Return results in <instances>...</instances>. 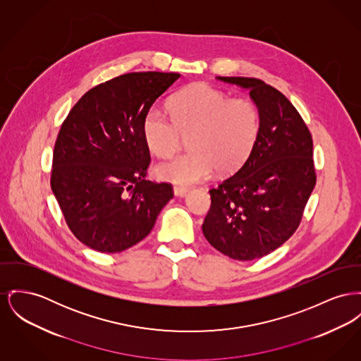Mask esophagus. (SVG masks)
Returning <instances> with one entry per match:
<instances>
[{
    "label": "esophagus",
    "instance_id": "1",
    "mask_svg": "<svg viewBox=\"0 0 361 361\" xmlns=\"http://www.w3.org/2000/svg\"><path fill=\"white\" fill-rule=\"evenodd\" d=\"M173 192H174V195H176V196H185V195H187V192H188V188L174 185V187H173Z\"/></svg>",
    "mask_w": 361,
    "mask_h": 361
}]
</instances>
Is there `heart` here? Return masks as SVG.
<instances>
[{
  "mask_svg": "<svg viewBox=\"0 0 361 361\" xmlns=\"http://www.w3.org/2000/svg\"><path fill=\"white\" fill-rule=\"evenodd\" d=\"M171 117L159 106L147 110L142 135L157 157H170L188 137L191 151L155 166L157 178L188 185L206 180L214 169L231 174L254 149L259 133V111L243 98L207 85L195 83L178 92L170 106Z\"/></svg>",
  "mask_w": 361,
  "mask_h": 361,
  "instance_id": "obj_1",
  "label": "heart"
}]
</instances>
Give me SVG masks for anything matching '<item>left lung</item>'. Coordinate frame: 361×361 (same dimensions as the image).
<instances>
[{
    "label": "left lung",
    "instance_id": "left-lung-1",
    "mask_svg": "<svg viewBox=\"0 0 361 361\" xmlns=\"http://www.w3.org/2000/svg\"><path fill=\"white\" fill-rule=\"evenodd\" d=\"M218 80L250 90L259 110V133L243 166L210 190L202 225L207 241L235 260H254L296 232L317 184L312 136L296 107L255 78Z\"/></svg>",
    "mask_w": 361,
    "mask_h": 361
}]
</instances>
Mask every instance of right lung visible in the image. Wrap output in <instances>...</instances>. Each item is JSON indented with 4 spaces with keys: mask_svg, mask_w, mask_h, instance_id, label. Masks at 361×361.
Wrapping results in <instances>:
<instances>
[{
    "mask_svg": "<svg viewBox=\"0 0 361 361\" xmlns=\"http://www.w3.org/2000/svg\"><path fill=\"white\" fill-rule=\"evenodd\" d=\"M180 73L133 72L95 85L59 132L51 191L66 225L85 245L105 254L142 241L173 197L168 183L145 180L149 151L142 123Z\"/></svg>",
    "mask_w": 361,
    "mask_h": 361,
    "instance_id": "obj_1",
    "label": "right lung"
}]
</instances>
